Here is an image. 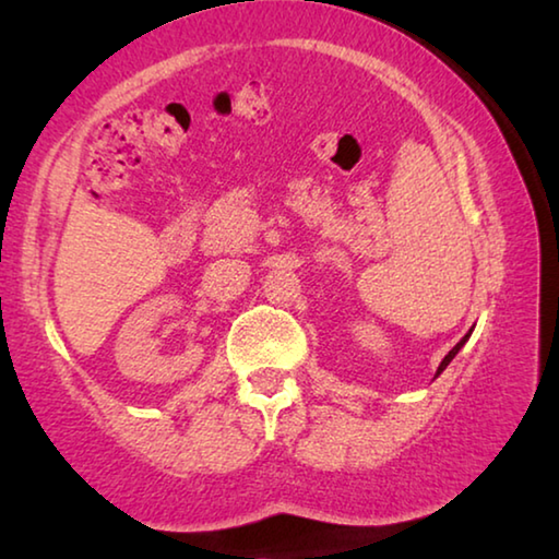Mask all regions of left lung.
Wrapping results in <instances>:
<instances>
[{"label":"left lung","instance_id":"1","mask_svg":"<svg viewBox=\"0 0 559 559\" xmlns=\"http://www.w3.org/2000/svg\"><path fill=\"white\" fill-rule=\"evenodd\" d=\"M468 337H471V333H468V335H463V337L459 340V343H456V347H453V349H451V353H449L447 357H443V359H441V365H439V370H437V377H439V374H441L443 370H447V367H449V362H451V359H453V357H456V355H459V349H461L463 345H466V340H468Z\"/></svg>","mask_w":559,"mask_h":559}]
</instances>
